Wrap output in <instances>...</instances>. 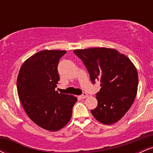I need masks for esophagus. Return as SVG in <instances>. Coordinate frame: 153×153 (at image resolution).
<instances>
[{"label": "esophagus", "mask_w": 153, "mask_h": 153, "mask_svg": "<svg viewBox=\"0 0 153 153\" xmlns=\"http://www.w3.org/2000/svg\"><path fill=\"white\" fill-rule=\"evenodd\" d=\"M88 96V95L86 93H83V94L80 96V98H81V99H85V98H87Z\"/></svg>", "instance_id": "34e87169"}]
</instances>
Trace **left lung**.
Segmentation results:
<instances>
[{"label": "left lung", "mask_w": 153, "mask_h": 153, "mask_svg": "<svg viewBox=\"0 0 153 153\" xmlns=\"http://www.w3.org/2000/svg\"><path fill=\"white\" fill-rule=\"evenodd\" d=\"M93 83L101 82L96 94L98 106L91 112L102 124H112L124 117L134 102L137 92L138 74L127 56L105 47L75 50Z\"/></svg>", "instance_id": "1"}]
</instances>
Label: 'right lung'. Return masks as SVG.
I'll use <instances>...</instances> for the list:
<instances>
[{
    "label": "right lung",
    "instance_id": "1",
    "mask_svg": "<svg viewBox=\"0 0 153 153\" xmlns=\"http://www.w3.org/2000/svg\"><path fill=\"white\" fill-rule=\"evenodd\" d=\"M65 50H42L26 59L17 78V91L26 114L39 127L57 131L69 122L77 98L55 91L57 66Z\"/></svg>",
    "mask_w": 153,
    "mask_h": 153
}]
</instances>
